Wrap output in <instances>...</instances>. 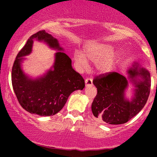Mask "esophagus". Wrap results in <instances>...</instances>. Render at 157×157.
Wrapping results in <instances>:
<instances>
[{
  "label": "esophagus",
  "instance_id": "1",
  "mask_svg": "<svg viewBox=\"0 0 157 157\" xmlns=\"http://www.w3.org/2000/svg\"><path fill=\"white\" fill-rule=\"evenodd\" d=\"M85 83H86V86H91L93 85V80L91 78H86L85 80Z\"/></svg>",
  "mask_w": 157,
  "mask_h": 157
}]
</instances>
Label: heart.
<instances>
[{
    "label": "heart",
    "instance_id": "heart-1",
    "mask_svg": "<svg viewBox=\"0 0 157 157\" xmlns=\"http://www.w3.org/2000/svg\"><path fill=\"white\" fill-rule=\"evenodd\" d=\"M113 47L107 44H98L87 48L84 55L79 52H75V60L79 68L84 69L87 67L86 59L96 63V68L100 72H109L114 67L119 57V53L113 52Z\"/></svg>",
    "mask_w": 157,
    "mask_h": 157
}]
</instances>
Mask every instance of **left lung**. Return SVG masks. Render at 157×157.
<instances>
[{
	"label": "left lung",
	"mask_w": 157,
	"mask_h": 157,
	"mask_svg": "<svg viewBox=\"0 0 157 157\" xmlns=\"http://www.w3.org/2000/svg\"><path fill=\"white\" fill-rule=\"evenodd\" d=\"M128 71L134 84V94L131 100L125 97L128 80L117 72L102 74L94 77L93 83L97 94L91 105L93 115L98 121L120 125L136 116L146 104L151 90V75L144 68L134 65ZM140 76L141 79H137Z\"/></svg>",
	"instance_id": "left-lung-1"
}]
</instances>
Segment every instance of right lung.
<instances>
[{
	"mask_svg": "<svg viewBox=\"0 0 157 157\" xmlns=\"http://www.w3.org/2000/svg\"><path fill=\"white\" fill-rule=\"evenodd\" d=\"M34 39L44 40L51 48L59 50L56 54L53 69L35 80L26 76L20 68L22 57L31 53ZM63 50L57 39L42 30L32 35L17 54L12 69V87L20 105L28 112L53 116L63 108L73 91L84 89V79L73 69L71 60L60 52Z\"/></svg>",
	"mask_w": 157,
	"mask_h": 157,
	"instance_id": "obj_1",
	"label": "right lung"
}]
</instances>
